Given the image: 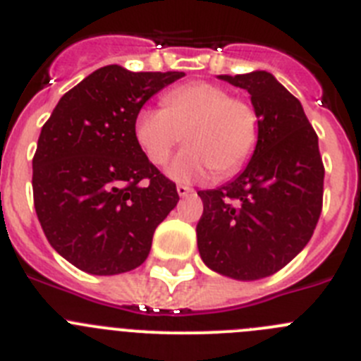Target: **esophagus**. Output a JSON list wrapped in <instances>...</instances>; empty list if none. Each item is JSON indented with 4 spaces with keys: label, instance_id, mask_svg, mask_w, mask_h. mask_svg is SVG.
Masks as SVG:
<instances>
[{
    "label": "esophagus",
    "instance_id": "1",
    "mask_svg": "<svg viewBox=\"0 0 361 361\" xmlns=\"http://www.w3.org/2000/svg\"><path fill=\"white\" fill-rule=\"evenodd\" d=\"M177 193L180 197H188V195H191V193H193V188L186 186V184H178V186H177Z\"/></svg>",
    "mask_w": 361,
    "mask_h": 361
}]
</instances>
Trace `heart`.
<instances>
[{"mask_svg":"<svg viewBox=\"0 0 361 361\" xmlns=\"http://www.w3.org/2000/svg\"><path fill=\"white\" fill-rule=\"evenodd\" d=\"M135 139L153 164H164L186 139V149L168 168L180 183L202 180L215 170L224 177L250 161L258 142L253 104L231 97L224 86L195 81L162 97V110L145 108L135 117Z\"/></svg>","mask_w":361,"mask_h":361,"instance_id":"obj_1","label":"heart"}]
</instances>
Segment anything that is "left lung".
Segmentation results:
<instances>
[{
    "mask_svg": "<svg viewBox=\"0 0 361 361\" xmlns=\"http://www.w3.org/2000/svg\"><path fill=\"white\" fill-rule=\"evenodd\" d=\"M220 79L250 92L258 142L235 180L199 191L197 245L204 264L220 275L264 279L288 266L318 224L325 173L318 135L298 99L271 73Z\"/></svg>",
    "mask_w": 361,
    "mask_h": 361,
    "instance_id": "left-lung-1",
    "label": "left lung"
}]
</instances>
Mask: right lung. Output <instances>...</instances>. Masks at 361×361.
I'll use <instances>...</instances> for the list:
<instances>
[{"label":"right lung","instance_id":"add662e5","mask_svg":"<svg viewBox=\"0 0 361 361\" xmlns=\"http://www.w3.org/2000/svg\"><path fill=\"white\" fill-rule=\"evenodd\" d=\"M183 75L103 66L66 92L43 124L32 159L34 208L47 240L78 269L139 267L177 206L175 183L137 145L135 117Z\"/></svg>","mask_w":361,"mask_h":361}]
</instances>
